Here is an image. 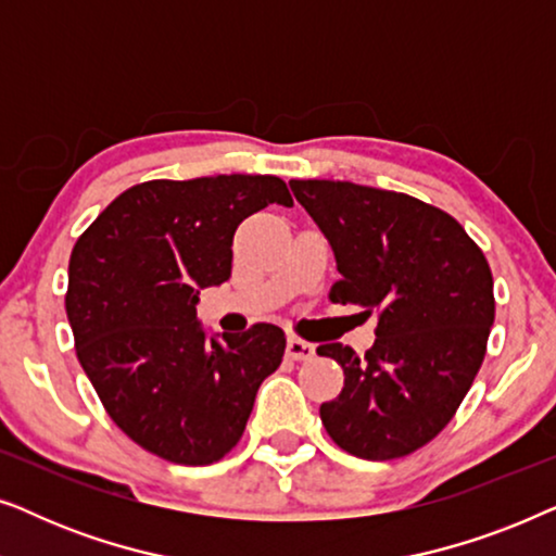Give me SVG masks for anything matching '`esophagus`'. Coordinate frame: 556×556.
<instances>
[{"instance_id":"34e87169","label":"esophagus","mask_w":556,"mask_h":556,"mask_svg":"<svg viewBox=\"0 0 556 556\" xmlns=\"http://www.w3.org/2000/svg\"><path fill=\"white\" fill-rule=\"evenodd\" d=\"M286 354L291 356L293 362H301V359H311V356L316 354V346L308 344V341H303L299 337H288V344H286Z\"/></svg>"}]
</instances>
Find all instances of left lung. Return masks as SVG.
Instances as JSON below:
<instances>
[{
  "label": "left lung",
  "instance_id": "obj_1",
  "mask_svg": "<svg viewBox=\"0 0 556 556\" xmlns=\"http://www.w3.org/2000/svg\"><path fill=\"white\" fill-rule=\"evenodd\" d=\"M291 189L337 257L331 301L379 314L364 356L339 341L316 349L344 369V390L318 409L324 428L356 458H402L451 422L481 369L496 314L489 263L415 197L331 179Z\"/></svg>",
  "mask_w": 556,
  "mask_h": 556
}]
</instances>
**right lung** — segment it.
<instances>
[{
	"instance_id": "1",
	"label": "right lung",
	"mask_w": 556,
	"mask_h": 556,
	"mask_svg": "<svg viewBox=\"0 0 556 556\" xmlns=\"http://www.w3.org/2000/svg\"><path fill=\"white\" fill-rule=\"evenodd\" d=\"M268 204L293 207L263 174L154 179L118 194L75 242L65 311L80 367L105 413L143 451L207 466L238 445L286 333H215L200 291L232 273V238Z\"/></svg>"
}]
</instances>
